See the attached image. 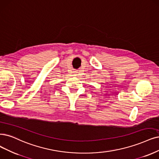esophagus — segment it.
<instances>
[{
	"mask_svg": "<svg viewBox=\"0 0 159 159\" xmlns=\"http://www.w3.org/2000/svg\"><path fill=\"white\" fill-rule=\"evenodd\" d=\"M74 73H76L77 72H76V71H74Z\"/></svg>",
	"mask_w": 159,
	"mask_h": 159,
	"instance_id": "34e87169",
	"label": "esophagus"
}]
</instances>
